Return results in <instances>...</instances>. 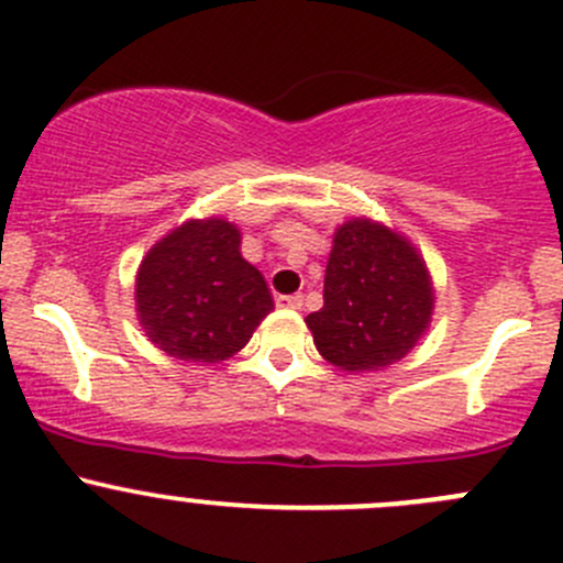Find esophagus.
I'll return each mask as SVG.
<instances>
[{"label": "esophagus", "mask_w": 563, "mask_h": 563, "mask_svg": "<svg viewBox=\"0 0 563 563\" xmlns=\"http://www.w3.org/2000/svg\"><path fill=\"white\" fill-rule=\"evenodd\" d=\"M277 308H286V310H299L302 308V297L299 294H280V297L275 299Z\"/></svg>", "instance_id": "obj_1"}]
</instances>
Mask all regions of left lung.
I'll use <instances>...</instances> for the list:
<instances>
[{
  "mask_svg": "<svg viewBox=\"0 0 563 563\" xmlns=\"http://www.w3.org/2000/svg\"><path fill=\"white\" fill-rule=\"evenodd\" d=\"M430 313L433 288L417 250L371 220L340 225L323 308L305 318L321 356L351 373L382 371L417 345Z\"/></svg>",
  "mask_w": 563,
  "mask_h": 563,
  "instance_id": "left-lung-1",
  "label": "left lung"
}]
</instances>
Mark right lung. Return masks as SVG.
Here are the masks:
<instances>
[{
    "label": "right lung",
    "instance_id": "right-lung-1",
    "mask_svg": "<svg viewBox=\"0 0 563 563\" xmlns=\"http://www.w3.org/2000/svg\"><path fill=\"white\" fill-rule=\"evenodd\" d=\"M135 305L157 349L185 362H220L253 338L272 310L264 277L240 253L225 220H190L141 261Z\"/></svg>",
    "mask_w": 563,
    "mask_h": 563
}]
</instances>
